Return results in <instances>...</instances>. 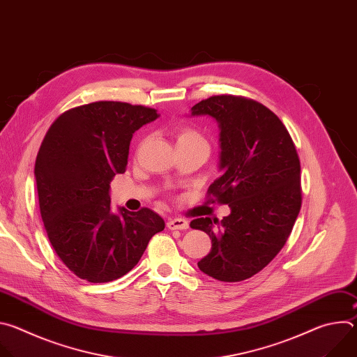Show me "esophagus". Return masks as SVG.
Masks as SVG:
<instances>
[{"instance_id":"obj_1","label":"esophagus","mask_w":357,"mask_h":357,"mask_svg":"<svg viewBox=\"0 0 357 357\" xmlns=\"http://www.w3.org/2000/svg\"><path fill=\"white\" fill-rule=\"evenodd\" d=\"M169 230H186L189 227V222L185 219H171L167 223Z\"/></svg>"}]
</instances>
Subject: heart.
Returning <instances> with one entry per match:
<instances>
[{"label":"heart","mask_w":357,"mask_h":357,"mask_svg":"<svg viewBox=\"0 0 357 357\" xmlns=\"http://www.w3.org/2000/svg\"><path fill=\"white\" fill-rule=\"evenodd\" d=\"M175 137H176V146H193V148H200L203 151H206L208 154L211 152L209 139L195 127H190V126L181 127L176 130Z\"/></svg>","instance_id":"heart-1"}]
</instances>
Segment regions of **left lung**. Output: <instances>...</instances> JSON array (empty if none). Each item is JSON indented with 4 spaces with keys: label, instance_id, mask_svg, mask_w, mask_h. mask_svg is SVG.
I'll return each instance as SVG.
<instances>
[{
    "label": "left lung",
    "instance_id": "1",
    "mask_svg": "<svg viewBox=\"0 0 357 357\" xmlns=\"http://www.w3.org/2000/svg\"><path fill=\"white\" fill-rule=\"evenodd\" d=\"M208 114L220 126V169L208 197L229 205L219 219L190 222L212 238L197 267L225 282L260 273L287 243L302 205L301 162L282 121L264 105L220 94L199 101L192 116Z\"/></svg>",
    "mask_w": 357,
    "mask_h": 357
}]
</instances>
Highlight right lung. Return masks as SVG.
Listing matches in <instances>:
<instances>
[{
  "label": "right lung",
  "mask_w": 357,
  "mask_h": 357,
  "mask_svg": "<svg viewBox=\"0 0 357 357\" xmlns=\"http://www.w3.org/2000/svg\"><path fill=\"white\" fill-rule=\"evenodd\" d=\"M157 110L94 101L62 113L49 127L35 162L39 209L58 257L89 282L114 281L139 261L165 229L148 208L110 211V182L127 168L132 134Z\"/></svg>",
  "instance_id": "add662e5"
}]
</instances>
